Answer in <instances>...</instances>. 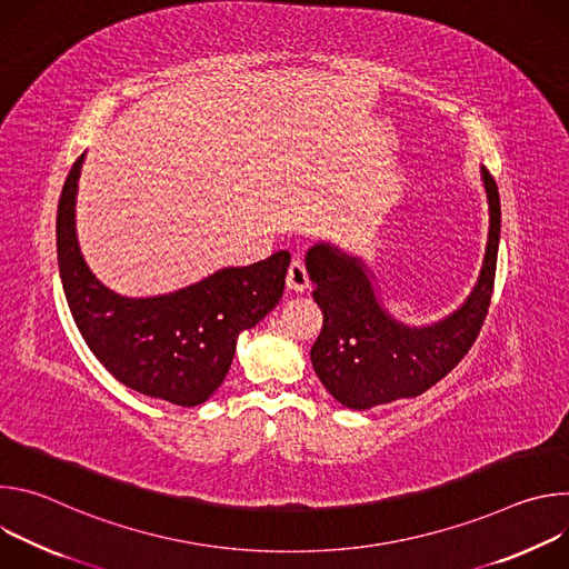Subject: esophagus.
<instances>
[{
  "label": "esophagus",
  "mask_w": 569,
  "mask_h": 569,
  "mask_svg": "<svg viewBox=\"0 0 569 569\" xmlns=\"http://www.w3.org/2000/svg\"><path fill=\"white\" fill-rule=\"evenodd\" d=\"M286 286H288V290H295V292H303L310 286V277H308V270L301 259H292L288 274H286Z\"/></svg>",
  "instance_id": "34e87169"
}]
</instances>
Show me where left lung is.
<instances>
[{"label": "left lung", "instance_id": "8db88e82", "mask_svg": "<svg viewBox=\"0 0 569 569\" xmlns=\"http://www.w3.org/2000/svg\"><path fill=\"white\" fill-rule=\"evenodd\" d=\"M481 182L489 200V240L477 283L455 312L428 327H408L382 308L362 259L331 242H317L306 252L312 299L323 315L310 360L321 385L345 408L371 410L423 393L448 376L477 340L491 306L500 248V193L483 167Z\"/></svg>", "mask_w": 569, "mask_h": 569}]
</instances>
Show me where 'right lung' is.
Masks as SVG:
<instances>
[{
	"instance_id": "add662e5",
	"label": "right lung",
	"mask_w": 569,
	"mask_h": 569,
	"mask_svg": "<svg viewBox=\"0 0 569 569\" xmlns=\"http://www.w3.org/2000/svg\"><path fill=\"white\" fill-rule=\"evenodd\" d=\"M86 154L64 180L56 246L62 290L97 360L126 387L182 408L204 402L224 380L236 340L279 303L290 254L248 268H222L182 290L123 297L88 268L76 238V193Z\"/></svg>"
}]
</instances>
